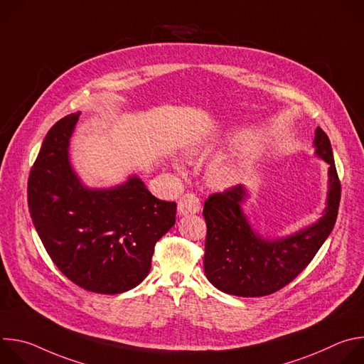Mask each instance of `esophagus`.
Segmentation results:
<instances>
[{
	"label": "esophagus",
	"mask_w": 364,
	"mask_h": 364,
	"mask_svg": "<svg viewBox=\"0 0 364 364\" xmlns=\"http://www.w3.org/2000/svg\"><path fill=\"white\" fill-rule=\"evenodd\" d=\"M201 209V204L200 200L196 194L187 193L184 194L180 200H178V207H177V212L180 216H188V215H196L198 213Z\"/></svg>",
	"instance_id": "esophagus-1"
}]
</instances>
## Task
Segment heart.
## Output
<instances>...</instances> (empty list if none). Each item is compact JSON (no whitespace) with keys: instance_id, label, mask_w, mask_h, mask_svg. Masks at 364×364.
I'll return each mask as SVG.
<instances>
[{"instance_id":"1","label":"heart","mask_w":364,"mask_h":364,"mask_svg":"<svg viewBox=\"0 0 364 364\" xmlns=\"http://www.w3.org/2000/svg\"><path fill=\"white\" fill-rule=\"evenodd\" d=\"M212 152H213V148H210V146L197 145V146H193L188 149V157L204 159V157H209V155H212ZM174 166L178 171H183V166L180 163H176ZM209 180L218 188H229V187H233L240 180V174L235 166L220 163L210 168Z\"/></svg>"}]
</instances>
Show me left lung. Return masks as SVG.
I'll return each mask as SVG.
<instances>
[{"instance_id":"1","label":"left lung","mask_w":364,"mask_h":364,"mask_svg":"<svg viewBox=\"0 0 364 364\" xmlns=\"http://www.w3.org/2000/svg\"><path fill=\"white\" fill-rule=\"evenodd\" d=\"M314 148L317 157L328 164V190L323 215L313 225L282 237H265L253 229L243 210L249 191L242 184L205 200L204 274L219 291L236 296L269 295L298 277L330 236L341 193L331 144L320 127Z\"/></svg>"}]
</instances>
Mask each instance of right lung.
Wrapping results in <instances>:
<instances>
[{
  "label": "right lung",
  "instance_id": "add662e5",
  "mask_svg": "<svg viewBox=\"0 0 364 364\" xmlns=\"http://www.w3.org/2000/svg\"><path fill=\"white\" fill-rule=\"evenodd\" d=\"M79 117L70 114L47 132L28 177V209L63 275L86 291L121 294L148 275L177 204L154 197L135 174L114 187H87L69 155Z\"/></svg>",
  "mask_w": 364,
  "mask_h": 364
}]
</instances>
